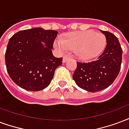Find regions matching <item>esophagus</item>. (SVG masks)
<instances>
[{
  "mask_svg": "<svg viewBox=\"0 0 129 129\" xmlns=\"http://www.w3.org/2000/svg\"><path fill=\"white\" fill-rule=\"evenodd\" d=\"M68 59H69V57H63V63H66V62L68 60Z\"/></svg>",
  "mask_w": 129,
  "mask_h": 129,
  "instance_id": "1",
  "label": "esophagus"
}]
</instances>
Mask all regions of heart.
<instances>
[{
  "mask_svg": "<svg viewBox=\"0 0 129 129\" xmlns=\"http://www.w3.org/2000/svg\"><path fill=\"white\" fill-rule=\"evenodd\" d=\"M106 44L105 36L91 30L71 33L57 40L54 46L60 51L76 50L83 59H91L101 53Z\"/></svg>",
  "mask_w": 129,
  "mask_h": 129,
  "instance_id": "b5f03b06",
  "label": "heart"
}]
</instances>
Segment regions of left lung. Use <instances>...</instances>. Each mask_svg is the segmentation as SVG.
I'll return each instance as SVG.
<instances>
[{
	"mask_svg": "<svg viewBox=\"0 0 129 129\" xmlns=\"http://www.w3.org/2000/svg\"><path fill=\"white\" fill-rule=\"evenodd\" d=\"M105 35V49L97 60L88 63L77 62L72 78L77 85L86 91L96 92L110 86L120 72L122 50L118 39L109 31Z\"/></svg>",
	"mask_w": 129,
	"mask_h": 129,
	"instance_id": "8db88e82",
	"label": "left lung"
}]
</instances>
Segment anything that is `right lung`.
I'll list each match as a JSON object with an SVG mask.
<instances>
[{"instance_id": "add662e5", "label": "right lung", "mask_w": 129, "mask_h": 129, "mask_svg": "<svg viewBox=\"0 0 129 129\" xmlns=\"http://www.w3.org/2000/svg\"><path fill=\"white\" fill-rule=\"evenodd\" d=\"M58 32L42 28L18 31L9 40L5 52L7 70L12 81L27 91L47 87L55 70L62 64V57L52 55Z\"/></svg>"}]
</instances>
